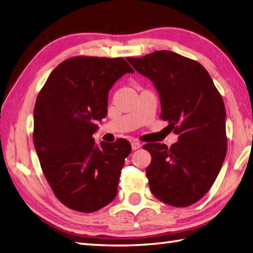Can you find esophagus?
<instances>
[{"label":"esophagus","mask_w":253,"mask_h":253,"mask_svg":"<svg viewBox=\"0 0 253 253\" xmlns=\"http://www.w3.org/2000/svg\"><path fill=\"white\" fill-rule=\"evenodd\" d=\"M131 148H132V150H138L141 148V144L138 142V141H132Z\"/></svg>","instance_id":"esophagus-1"}]
</instances>
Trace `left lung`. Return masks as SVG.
<instances>
[{
    "label": "left lung",
    "mask_w": 253,
    "mask_h": 253,
    "mask_svg": "<svg viewBox=\"0 0 253 253\" xmlns=\"http://www.w3.org/2000/svg\"><path fill=\"white\" fill-rule=\"evenodd\" d=\"M137 72L153 82L162 103L161 119L179 136L170 148L148 143L146 168L153 195L173 207L198 202L218 177L227 151L225 107L201 63L170 50L128 57Z\"/></svg>",
    "instance_id": "obj_1"
}]
</instances>
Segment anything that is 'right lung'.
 Instances as JSON below:
<instances>
[{
    "label": "right lung",
    "mask_w": 253,
    "mask_h": 253,
    "mask_svg": "<svg viewBox=\"0 0 253 253\" xmlns=\"http://www.w3.org/2000/svg\"><path fill=\"white\" fill-rule=\"evenodd\" d=\"M123 58L78 56L55 68L34 105L33 143L55 196L68 208L90 213L117 194L125 158V139L95 144L96 121L108 112V93L125 73Z\"/></svg>",
    "instance_id": "obj_1"
}]
</instances>
